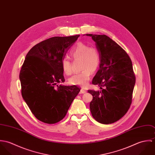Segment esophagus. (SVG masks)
Masks as SVG:
<instances>
[{"label":"esophagus","instance_id":"1","mask_svg":"<svg viewBox=\"0 0 155 155\" xmlns=\"http://www.w3.org/2000/svg\"><path fill=\"white\" fill-rule=\"evenodd\" d=\"M87 92V91L85 89L82 88L81 89V91H80V94H84V93H85Z\"/></svg>","mask_w":155,"mask_h":155}]
</instances>
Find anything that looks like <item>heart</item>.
<instances>
[{"mask_svg":"<svg viewBox=\"0 0 155 155\" xmlns=\"http://www.w3.org/2000/svg\"><path fill=\"white\" fill-rule=\"evenodd\" d=\"M70 54L74 60H79L80 69L82 71L72 76L69 79L68 82L73 85L86 87L89 82L91 72H95L100 66L99 51L95 46L79 42L71 49ZM61 67L64 74L67 75L71 74V61L69 58H63Z\"/></svg>","mask_w":155,"mask_h":155,"instance_id":"1","label":"heart"}]
</instances>
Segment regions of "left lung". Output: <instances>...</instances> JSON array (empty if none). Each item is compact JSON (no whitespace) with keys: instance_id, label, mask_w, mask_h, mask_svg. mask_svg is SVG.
I'll return each instance as SVG.
<instances>
[{"instance_id":"8db88e82","label":"left lung","mask_w":155,"mask_h":155,"mask_svg":"<svg viewBox=\"0 0 155 155\" xmlns=\"http://www.w3.org/2000/svg\"><path fill=\"white\" fill-rule=\"evenodd\" d=\"M92 37L100 54V68L92 79L101 91L89 89L93 96L89 104L92 117L103 124L122 118L132 103L135 76L132 61L125 51L105 35Z\"/></svg>"}]
</instances>
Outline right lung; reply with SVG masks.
<instances>
[{"label": "right lung", "instance_id": "1", "mask_svg": "<svg viewBox=\"0 0 155 155\" xmlns=\"http://www.w3.org/2000/svg\"><path fill=\"white\" fill-rule=\"evenodd\" d=\"M80 35L53 37L35 45L26 55L20 72L21 95L34 116L54 124L66 115L81 88L64 86L61 61Z\"/></svg>", "mask_w": 155, "mask_h": 155}]
</instances>
